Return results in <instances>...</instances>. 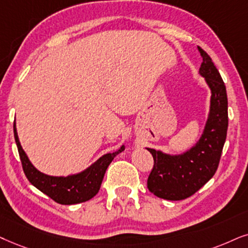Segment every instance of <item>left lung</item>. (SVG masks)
Segmentation results:
<instances>
[{
    "label": "left lung",
    "instance_id": "obj_1",
    "mask_svg": "<svg viewBox=\"0 0 248 248\" xmlns=\"http://www.w3.org/2000/svg\"><path fill=\"white\" fill-rule=\"evenodd\" d=\"M198 50L202 58L199 73L212 92L211 111L202 137L189 151L170 155L147 149L155 160L147 187L162 199H186L205 186L218 167L227 139L228 97L224 82L207 52L200 46Z\"/></svg>",
    "mask_w": 248,
    "mask_h": 248
}]
</instances>
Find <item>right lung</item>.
I'll use <instances>...</instances> for the list:
<instances>
[{"label":"right lung","mask_w":248,"mask_h":248,"mask_svg":"<svg viewBox=\"0 0 248 248\" xmlns=\"http://www.w3.org/2000/svg\"><path fill=\"white\" fill-rule=\"evenodd\" d=\"M14 134L18 152H19L21 166H23L27 180L41 192L46 194L61 205H74V203L84 202L96 196L101 187L108 165L111 164L115 155L124 150V146L122 145L118 151L104 155L95 164H93L89 168L79 174L70 175L66 177L49 176V175L41 173L31 164L30 159L27 158L26 153L20 145L16 124H14Z\"/></svg>","instance_id":"obj_1"}]
</instances>
